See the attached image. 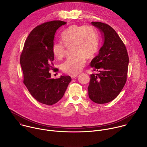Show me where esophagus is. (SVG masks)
<instances>
[{"instance_id": "34e87169", "label": "esophagus", "mask_w": 147, "mask_h": 147, "mask_svg": "<svg viewBox=\"0 0 147 147\" xmlns=\"http://www.w3.org/2000/svg\"><path fill=\"white\" fill-rule=\"evenodd\" d=\"M77 76V74H71V75H70V77H71V78H74Z\"/></svg>"}]
</instances>
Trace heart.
I'll use <instances>...</instances> for the list:
<instances>
[{
    "mask_svg": "<svg viewBox=\"0 0 147 147\" xmlns=\"http://www.w3.org/2000/svg\"><path fill=\"white\" fill-rule=\"evenodd\" d=\"M61 42H55L52 51L56 58L60 60L66 54V47H71L73 55L61 65V69L69 74H77L84 67L86 56H93L99 48L96 30L91 26L73 25L61 35Z\"/></svg>",
    "mask_w": 147,
    "mask_h": 147,
    "instance_id": "1",
    "label": "heart"
}]
</instances>
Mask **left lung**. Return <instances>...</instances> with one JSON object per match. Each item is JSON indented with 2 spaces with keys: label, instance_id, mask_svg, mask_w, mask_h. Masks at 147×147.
I'll list each match as a JSON object with an SVG mask.
<instances>
[{
  "label": "left lung",
  "instance_id": "obj_1",
  "mask_svg": "<svg viewBox=\"0 0 147 147\" xmlns=\"http://www.w3.org/2000/svg\"><path fill=\"white\" fill-rule=\"evenodd\" d=\"M103 35L104 43L99 54L91 62L93 71L88 87L90 98L102 104L113 100L120 94L127 81L129 58L123 40L110 26L92 22Z\"/></svg>",
  "mask_w": 147,
  "mask_h": 147
}]
</instances>
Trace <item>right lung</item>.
<instances>
[{
  "mask_svg": "<svg viewBox=\"0 0 147 147\" xmlns=\"http://www.w3.org/2000/svg\"><path fill=\"white\" fill-rule=\"evenodd\" d=\"M66 24L54 20L36 26L27 38L20 55L23 83L36 100L47 105L61 99L71 80L69 76L51 78L49 72L58 71L53 67L52 48L56 30Z\"/></svg>",
  "mask_w": 147,
  "mask_h": 147,
  "instance_id": "add662e5",
  "label": "right lung"
}]
</instances>
